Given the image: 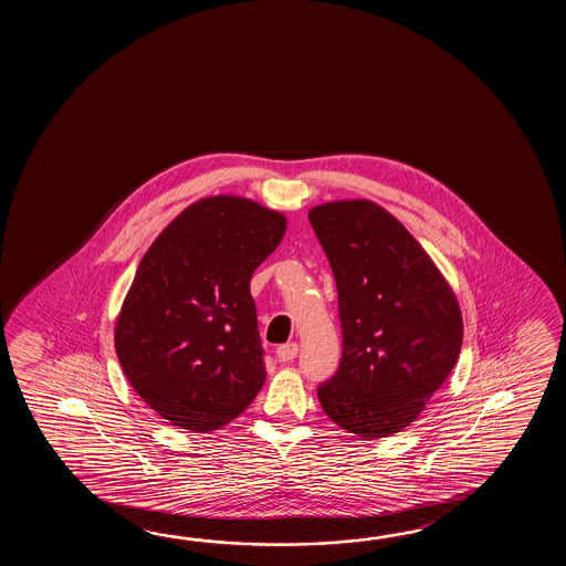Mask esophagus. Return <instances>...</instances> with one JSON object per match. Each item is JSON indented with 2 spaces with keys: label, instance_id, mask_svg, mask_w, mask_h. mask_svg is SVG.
<instances>
[{
  "label": "esophagus",
  "instance_id": "obj_1",
  "mask_svg": "<svg viewBox=\"0 0 566 566\" xmlns=\"http://www.w3.org/2000/svg\"><path fill=\"white\" fill-rule=\"evenodd\" d=\"M297 344L295 342H291V344H283V346H279L277 352V360L279 361H291L295 356H297Z\"/></svg>",
  "mask_w": 566,
  "mask_h": 566
}]
</instances>
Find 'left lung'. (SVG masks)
<instances>
[{
  "label": "left lung",
  "instance_id": "1",
  "mask_svg": "<svg viewBox=\"0 0 566 566\" xmlns=\"http://www.w3.org/2000/svg\"><path fill=\"white\" fill-rule=\"evenodd\" d=\"M334 271L344 352L317 388L332 421L361 439L400 433L446 385L463 342L459 301L433 259L382 206L307 212Z\"/></svg>",
  "mask_w": 566,
  "mask_h": 566
}]
</instances>
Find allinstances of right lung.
Wrapping results in <instances>:
<instances>
[{
    "label": "right lung",
    "instance_id": "right-lung-1",
    "mask_svg": "<svg viewBox=\"0 0 566 566\" xmlns=\"http://www.w3.org/2000/svg\"><path fill=\"white\" fill-rule=\"evenodd\" d=\"M285 230L283 212L220 193L181 210L147 249L117 315L115 352L166 421L217 431L265 385L251 277Z\"/></svg>",
    "mask_w": 566,
    "mask_h": 566
}]
</instances>
